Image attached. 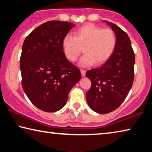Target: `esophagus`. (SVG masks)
<instances>
[{"mask_svg": "<svg viewBox=\"0 0 152 152\" xmlns=\"http://www.w3.org/2000/svg\"><path fill=\"white\" fill-rule=\"evenodd\" d=\"M80 72H81V74H82V76H85L86 75V70H80Z\"/></svg>", "mask_w": 152, "mask_h": 152, "instance_id": "34e87169", "label": "esophagus"}]
</instances>
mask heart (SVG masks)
<instances>
[{
    "label": "heart",
    "instance_id": "b5f03b06",
    "mask_svg": "<svg viewBox=\"0 0 152 152\" xmlns=\"http://www.w3.org/2000/svg\"><path fill=\"white\" fill-rule=\"evenodd\" d=\"M117 38L113 31L102 29L92 23H87L78 28L74 36L67 34L62 40V48L66 58L75 61L81 47H84L85 53L79 60V65L88 67L95 63L96 65L104 64L114 52Z\"/></svg>",
    "mask_w": 152,
    "mask_h": 152
}]
</instances>
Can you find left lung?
Returning <instances> with one entry per match:
<instances>
[{"mask_svg":"<svg viewBox=\"0 0 152 152\" xmlns=\"http://www.w3.org/2000/svg\"><path fill=\"white\" fill-rule=\"evenodd\" d=\"M117 38L115 51L99 68L86 72L92 85L86 92L88 104L94 112L107 114L117 109L125 101L134 79L135 55L129 36L113 23L104 20Z\"/></svg>","mask_w":152,"mask_h":152,"instance_id":"left-lung-1","label":"left lung"}]
</instances>
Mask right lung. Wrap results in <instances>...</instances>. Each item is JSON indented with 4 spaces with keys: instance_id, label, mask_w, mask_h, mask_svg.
I'll use <instances>...</instances> for the list:
<instances>
[{
    "instance_id": "1",
    "label": "right lung",
    "mask_w": 152,
    "mask_h": 152,
    "mask_svg": "<svg viewBox=\"0 0 152 152\" xmlns=\"http://www.w3.org/2000/svg\"><path fill=\"white\" fill-rule=\"evenodd\" d=\"M75 27L69 22L44 23L25 38L20 59L23 89L33 104L45 112L65 106L68 93L81 78L79 69L66 58L64 36Z\"/></svg>"
}]
</instances>
